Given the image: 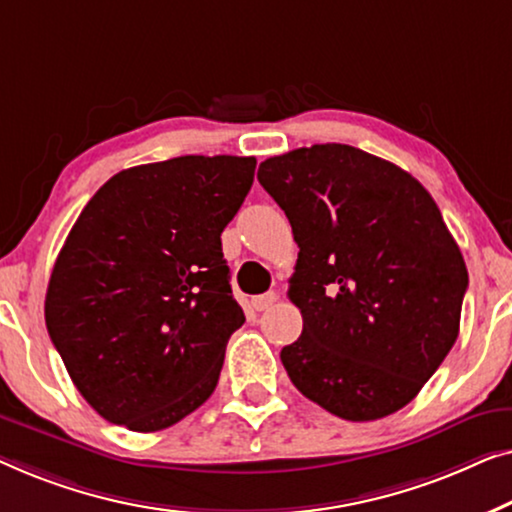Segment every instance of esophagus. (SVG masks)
<instances>
[{"instance_id": "esophagus-1", "label": "esophagus", "mask_w": 512, "mask_h": 512, "mask_svg": "<svg viewBox=\"0 0 512 512\" xmlns=\"http://www.w3.org/2000/svg\"><path fill=\"white\" fill-rule=\"evenodd\" d=\"M278 294L276 292H266V294H257V297L250 299V304H253L255 311H266V308L276 304Z\"/></svg>"}]
</instances>
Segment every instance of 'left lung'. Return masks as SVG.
I'll list each match as a JSON object with an SVG mask.
<instances>
[{
    "instance_id": "obj_1",
    "label": "left lung",
    "mask_w": 512,
    "mask_h": 512,
    "mask_svg": "<svg viewBox=\"0 0 512 512\" xmlns=\"http://www.w3.org/2000/svg\"><path fill=\"white\" fill-rule=\"evenodd\" d=\"M257 178L299 246L287 294L304 331L280 350L287 376L343 420L397 413L455 345L469 287L436 201L345 143L269 157Z\"/></svg>"
}]
</instances>
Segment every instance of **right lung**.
Segmentation results:
<instances>
[{
  "label": "right lung",
  "mask_w": 512,
  "mask_h": 512,
  "mask_svg": "<svg viewBox=\"0 0 512 512\" xmlns=\"http://www.w3.org/2000/svg\"><path fill=\"white\" fill-rule=\"evenodd\" d=\"M255 157L185 155L115 174L55 259L46 327L76 390L104 420L167 429L211 397L246 322L220 234Z\"/></svg>",
  "instance_id": "right-lung-1"
}]
</instances>
